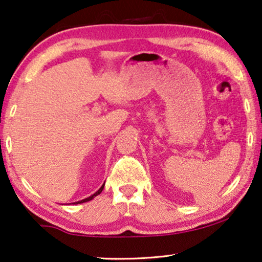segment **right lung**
Masks as SVG:
<instances>
[{
    "mask_svg": "<svg viewBox=\"0 0 262 262\" xmlns=\"http://www.w3.org/2000/svg\"><path fill=\"white\" fill-rule=\"evenodd\" d=\"M104 185H105V183L103 184V185H101V187H100V189H99V190H98V191H96V192H94V194L93 195H91L90 197H87V199H84V200H81V201H78V202H75V203H84V202H87V201H91V200H93L94 199V197H96V196H98V195H99L100 194V192L101 191H103V189H104Z\"/></svg>",
    "mask_w": 262,
    "mask_h": 262,
    "instance_id": "add662e5",
    "label": "right lung"
}]
</instances>
